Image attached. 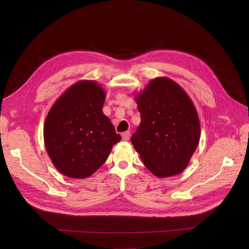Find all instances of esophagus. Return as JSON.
Listing matches in <instances>:
<instances>
[{"instance_id":"obj_1","label":"esophagus","mask_w":249,"mask_h":249,"mask_svg":"<svg viewBox=\"0 0 249 249\" xmlns=\"http://www.w3.org/2000/svg\"><path fill=\"white\" fill-rule=\"evenodd\" d=\"M129 138H130V132H124V133L122 134V139H123V141H128Z\"/></svg>"}]
</instances>
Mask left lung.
Here are the masks:
<instances>
[{"label":"left lung","instance_id":"1","mask_svg":"<svg viewBox=\"0 0 249 249\" xmlns=\"http://www.w3.org/2000/svg\"><path fill=\"white\" fill-rule=\"evenodd\" d=\"M141 123L131 142L145 166L156 176L181 173L200 141V121L186 91L166 77L151 80L135 95Z\"/></svg>","mask_w":249,"mask_h":249}]
</instances>
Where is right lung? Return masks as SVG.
<instances>
[{
  "label": "right lung",
  "mask_w": 249,
  "mask_h": 249,
  "mask_svg": "<svg viewBox=\"0 0 249 249\" xmlns=\"http://www.w3.org/2000/svg\"><path fill=\"white\" fill-rule=\"evenodd\" d=\"M103 88L83 80L54 102L43 129L44 144L54 166L71 178H87L107 160L121 140L102 107Z\"/></svg>",
  "instance_id": "add662e5"
}]
</instances>
